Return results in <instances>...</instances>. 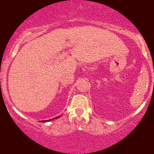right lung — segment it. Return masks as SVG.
I'll return each mask as SVG.
<instances>
[{
  "mask_svg": "<svg viewBox=\"0 0 154 154\" xmlns=\"http://www.w3.org/2000/svg\"><path fill=\"white\" fill-rule=\"evenodd\" d=\"M60 118V116H57V117L54 118V119H49V120H46V121H41V122H50V121L51 120H54V119H57Z\"/></svg>",
  "mask_w": 154,
  "mask_h": 154,
  "instance_id": "obj_1",
  "label": "right lung"
}]
</instances>
